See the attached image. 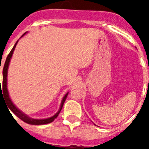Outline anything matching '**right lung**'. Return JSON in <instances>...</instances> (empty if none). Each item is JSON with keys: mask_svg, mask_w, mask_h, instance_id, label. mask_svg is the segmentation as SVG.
Listing matches in <instances>:
<instances>
[{"mask_svg": "<svg viewBox=\"0 0 149 149\" xmlns=\"http://www.w3.org/2000/svg\"><path fill=\"white\" fill-rule=\"evenodd\" d=\"M18 41H17L16 43L15 44V45H14V47L13 48V49L11 50V51L10 52V54H8L7 57H6V62H5V63H4V65H3V85H2L3 89H1V85L0 84V87H1L0 93H1V92H3L2 93H3V96H4L5 98H6V105H7L8 108H10V110L13 112V113L15 114V115H16L17 116H18L20 119H22L23 122H26V123H27V124H30V125H36L51 123V122H52L55 119H56V117L58 116L59 113H60V111H61V110H62V108H63V104H64V102H65V99H66V97H67V95H68V93H67V94H65V96L63 97V100H62L61 105H60V110H59V111L57 112V113H56L54 116H53L52 117H51V118H48V119H30V118H29L27 115L24 114L22 111H20V110H18L16 107L13 104V103L12 102L11 100H10V96H9V93H8L7 88H6V84H7V83H6V81H7V80H6V77H7V70H8V66H9V63H10V59H11L12 56H13V51H14V50H15V46H16L17 43H18ZM0 83H1V79H0ZM8 110H9V109H8Z\"/></svg>", "mask_w": 149, "mask_h": 149, "instance_id": "right-lung-1", "label": "right lung"}]
</instances>
